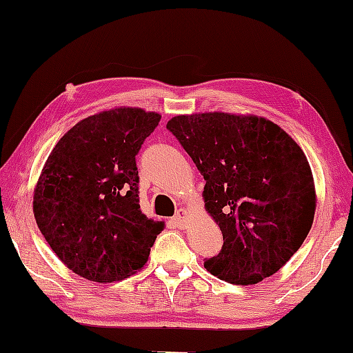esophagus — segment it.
<instances>
[{
    "label": "esophagus",
    "instance_id": "1",
    "mask_svg": "<svg viewBox=\"0 0 353 353\" xmlns=\"http://www.w3.org/2000/svg\"><path fill=\"white\" fill-rule=\"evenodd\" d=\"M186 215L188 214H186L185 209H178L175 216L172 219L173 225H175L176 228H185V226H186Z\"/></svg>",
    "mask_w": 353,
    "mask_h": 353
}]
</instances>
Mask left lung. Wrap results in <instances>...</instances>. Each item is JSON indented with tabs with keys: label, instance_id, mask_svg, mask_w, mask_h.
I'll list each match as a JSON object with an SVG mask.
<instances>
[{
	"label": "left lung",
	"instance_id": "left-lung-1",
	"mask_svg": "<svg viewBox=\"0 0 353 353\" xmlns=\"http://www.w3.org/2000/svg\"><path fill=\"white\" fill-rule=\"evenodd\" d=\"M167 128L204 176L205 210L223 234L207 272L241 286L276 273L305 241L316 209L301 146L257 115H176Z\"/></svg>",
	"mask_w": 353,
	"mask_h": 353
}]
</instances>
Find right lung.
Wrapping results in <instances>:
<instances>
[{"mask_svg":"<svg viewBox=\"0 0 353 353\" xmlns=\"http://www.w3.org/2000/svg\"><path fill=\"white\" fill-rule=\"evenodd\" d=\"M157 112L115 108L74 125L52 149L33 191V214L61 262L96 283L141 270L165 223L139 209L134 156Z\"/></svg>","mask_w":353,"mask_h":353,"instance_id":"obj_1","label":"right lung"}]
</instances>
